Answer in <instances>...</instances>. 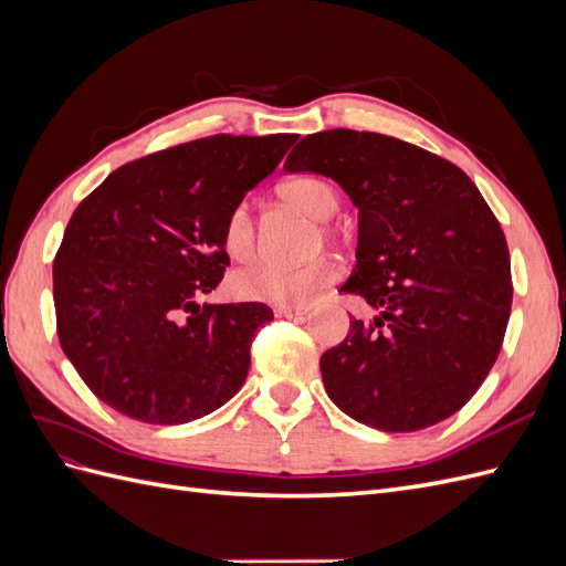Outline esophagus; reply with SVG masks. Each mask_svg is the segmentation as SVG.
Wrapping results in <instances>:
<instances>
[{
    "mask_svg": "<svg viewBox=\"0 0 566 566\" xmlns=\"http://www.w3.org/2000/svg\"><path fill=\"white\" fill-rule=\"evenodd\" d=\"M310 312V306H276V310H273V314H276L279 318H293V316H300V314H306Z\"/></svg>",
    "mask_w": 566,
    "mask_h": 566,
    "instance_id": "1",
    "label": "esophagus"
}]
</instances>
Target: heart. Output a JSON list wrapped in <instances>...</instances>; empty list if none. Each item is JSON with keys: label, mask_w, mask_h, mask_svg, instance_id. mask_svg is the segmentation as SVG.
<instances>
[{"label": "heart", "mask_w": 566, "mask_h": 566, "mask_svg": "<svg viewBox=\"0 0 566 566\" xmlns=\"http://www.w3.org/2000/svg\"><path fill=\"white\" fill-rule=\"evenodd\" d=\"M279 196L285 205L295 208L304 217L318 221V233L331 238L333 229L328 219L339 208L337 188L321 177H295L281 184ZM224 250L233 260H248L254 248V221L245 202H238L224 219L221 229ZM337 279V269L328 256H316L312 262L281 266V264H254L238 271L231 287L238 297L264 302L273 306H304L316 293L328 287Z\"/></svg>", "instance_id": "obj_1"}]
</instances>
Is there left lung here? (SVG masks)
Returning <instances> with one entry per match:
<instances>
[{
	"label": "left lung",
	"mask_w": 566,
	"mask_h": 566,
	"mask_svg": "<svg viewBox=\"0 0 566 566\" xmlns=\"http://www.w3.org/2000/svg\"><path fill=\"white\" fill-rule=\"evenodd\" d=\"M287 172L335 179L358 208L356 266L342 293L380 314L349 321L321 356L328 397L382 432H416L453 416L482 387L512 306L499 219L462 169L387 134H310Z\"/></svg>",
	"instance_id": "1"
}]
</instances>
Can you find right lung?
<instances>
[{
	"mask_svg": "<svg viewBox=\"0 0 566 566\" xmlns=\"http://www.w3.org/2000/svg\"><path fill=\"white\" fill-rule=\"evenodd\" d=\"M297 134H214L117 167L73 212L54 260L61 349L96 397L150 424L241 389L260 302L198 304L224 279V219Z\"/></svg>",
	"mask_w": 566,
	"mask_h": 566,
	"instance_id": "right-lung-1",
	"label": "right lung"
}]
</instances>
